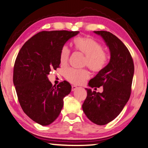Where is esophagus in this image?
I'll list each match as a JSON object with an SVG mask.
<instances>
[{
	"label": "esophagus",
	"mask_w": 148,
	"mask_h": 148,
	"mask_svg": "<svg viewBox=\"0 0 148 148\" xmlns=\"http://www.w3.org/2000/svg\"><path fill=\"white\" fill-rule=\"evenodd\" d=\"M77 89V87L75 86V85H72V87H71V90H72L73 91H74L75 90H76Z\"/></svg>",
	"instance_id": "obj_1"
}]
</instances>
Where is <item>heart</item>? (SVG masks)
<instances>
[{"mask_svg":"<svg viewBox=\"0 0 148 148\" xmlns=\"http://www.w3.org/2000/svg\"><path fill=\"white\" fill-rule=\"evenodd\" d=\"M75 48L86 56L85 65L95 72L103 69L106 63V56L101 45L89 37H79L74 40ZM70 56V50L67 45L63 47L60 53V62L63 65H67ZM64 77L70 83L81 85L89 78L86 70L67 68L64 71Z\"/></svg>","mask_w":148,"mask_h":148,"instance_id":"obj_1","label":"heart"}]
</instances>
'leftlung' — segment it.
Masks as SVG:
<instances>
[{"label": "left lung", "mask_w": 148, "mask_h": 148, "mask_svg": "<svg viewBox=\"0 0 148 148\" xmlns=\"http://www.w3.org/2000/svg\"><path fill=\"white\" fill-rule=\"evenodd\" d=\"M93 32L102 37L110 49V60L88 83L92 88L103 86V91L99 93L85 88L87 95L82 108L90 121L103 125L117 117L129 100L134 65L130 51L116 36L105 31Z\"/></svg>", "instance_id": "left-lung-1"}]
</instances>
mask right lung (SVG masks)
Wrapping results in <instances>:
<instances>
[{"label":"right lung","instance_id":"obj_1","mask_svg":"<svg viewBox=\"0 0 148 148\" xmlns=\"http://www.w3.org/2000/svg\"><path fill=\"white\" fill-rule=\"evenodd\" d=\"M79 31H41L23 45L14 66L13 83L23 110L32 120L48 125L63 107L71 85L63 81L53 86L47 77L59 67L61 49Z\"/></svg>","mask_w":148,"mask_h":148}]
</instances>
